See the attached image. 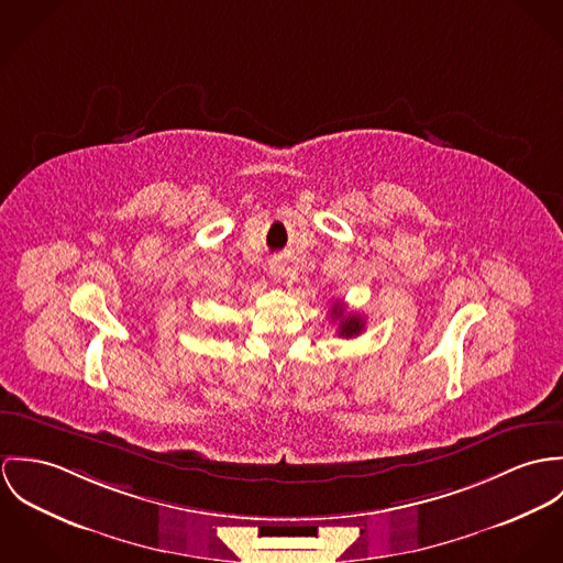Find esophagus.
<instances>
[{
  "label": "esophagus",
  "mask_w": 563,
  "mask_h": 563,
  "mask_svg": "<svg viewBox=\"0 0 563 563\" xmlns=\"http://www.w3.org/2000/svg\"><path fill=\"white\" fill-rule=\"evenodd\" d=\"M269 276H272L276 283H283V280H285V276H287V267H285V263H283L280 258L269 261Z\"/></svg>",
  "instance_id": "esophagus-1"
}]
</instances>
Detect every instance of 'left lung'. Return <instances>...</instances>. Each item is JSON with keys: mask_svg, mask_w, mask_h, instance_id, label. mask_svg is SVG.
<instances>
[{"mask_svg": "<svg viewBox=\"0 0 563 563\" xmlns=\"http://www.w3.org/2000/svg\"><path fill=\"white\" fill-rule=\"evenodd\" d=\"M332 319L339 321V336H358L363 330H365V319L361 314H354V312L343 311L341 305H332Z\"/></svg>", "mask_w": 563, "mask_h": 563, "instance_id": "8db88e82", "label": "left lung"}]
</instances>
